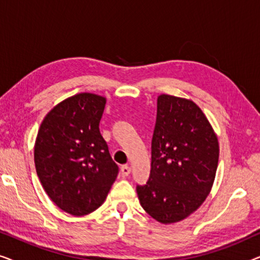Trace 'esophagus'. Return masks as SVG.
I'll use <instances>...</instances> for the list:
<instances>
[{
  "mask_svg": "<svg viewBox=\"0 0 260 260\" xmlns=\"http://www.w3.org/2000/svg\"><path fill=\"white\" fill-rule=\"evenodd\" d=\"M131 172V168L129 166H122V168H120V173H122L123 176H127Z\"/></svg>",
  "mask_w": 260,
  "mask_h": 260,
  "instance_id": "34e87169",
  "label": "esophagus"
}]
</instances>
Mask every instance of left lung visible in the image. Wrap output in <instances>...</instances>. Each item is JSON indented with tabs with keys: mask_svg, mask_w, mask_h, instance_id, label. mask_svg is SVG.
<instances>
[{
	"mask_svg": "<svg viewBox=\"0 0 260 260\" xmlns=\"http://www.w3.org/2000/svg\"><path fill=\"white\" fill-rule=\"evenodd\" d=\"M219 141L191 99L159 94L148 182L137 186L141 206L156 221H182L204 204L214 183Z\"/></svg>",
	"mask_w": 260,
	"mask_h": 260,
	"instance_id": "left-lung-1",
	"label": "left lung"
}]
</instances>
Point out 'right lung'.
<instances>
[{
    "label": "right lung",
    "mask_w": 260,
    "mask_h": 260,
    "mask_svg": "<svg viewBox=\"0 0 260 260\" xmlns=\"http://www.w3.org/2000/svg\"><path fill=\"white\" fill-rule=\"evenodd\" d=\"M106 98L83 92L45 116L34 144L39 180L63 212L83 216L101 207L118 174L99 131Z\"/></svg>",
    "instance_id": "obj_1"
}]
</instances>
